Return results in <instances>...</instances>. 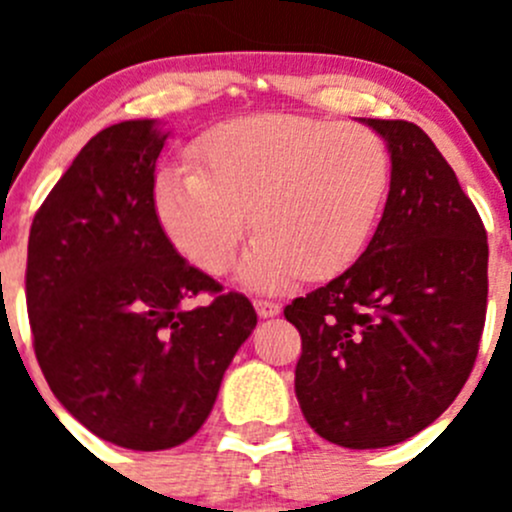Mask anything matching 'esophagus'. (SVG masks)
Segmentation results:
<instances>
[{"mask_svg": "<svg viewBox=\"0 0 512 512\" xmlns=\"http://www.w3.org/2000/svg\"><path fill=\"white\" fill-rule=\"evenodd\" d=\"M255 309L262 319H270V317H277V314L282 312V304L272 302V299H255Z\"/></svg>", "mask_w": 512, "mask_h": 512, "instance_id": "34e87169", "label": "esophagus"}]
</instances>
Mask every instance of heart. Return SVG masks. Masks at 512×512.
Returning a JSON list of instances; mask_svg holds the SVG:
<instances>
[{"label":"heart","mask_w":512,"mask_h":512,"mask_svg":"<svg viewBox=\"0 0 512 512\" xmlns=\"http://www.w3.org/2000/svg\"><path fill=\"white\" fill-rule=\"evenodd\" d=\"M195 168H163L153 208L168 240L208 272H223L247 225L240 262L255 289H285L347 270L384 210L391 158L374 131L297 113H255L205 133Z\"/></svg>","instance_id":"heart-1"}]
</instances>
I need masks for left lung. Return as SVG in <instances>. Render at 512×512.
<instances>
[{
    "mask_svg": "<svg viewBox=\"0 0 512 512\" xmlns=\"http://www.w3.org/2000/svg\"><path fill=\"white\" fill-rule=\"evenodd\" d=\"M391 156L384 215L344 275L285 307L302 356L294 394L309 426L344 448L416 436L471 376L488 302V237L431 138L361 118Z\"/></svg>",
    "mask_w": 512,
    "mask_h": 512,
    "instance_id": "1",
    "label": "left lung"
}]
</instances>
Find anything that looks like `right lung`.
<instances>
[{
    "label": "right lung",
    "instance_id": "obj_1",
    "mask_svg": "<svg viewBox=\"0 0 512 512\" xmlns=\"http://www.w3.org/2000/svg\"><path fill=\"white\" fill-rule=\"evenodd\" d=\"M168 133L151 118L96 133L36 213L27 309L44 379L91 433L165 451L198 433L257 324L250 299L188 265L153 208ZM200 291L208 308H188Z\"/></svg>",
    "mask_w": 512,
    "mask_h": 512
}]
</instances>
